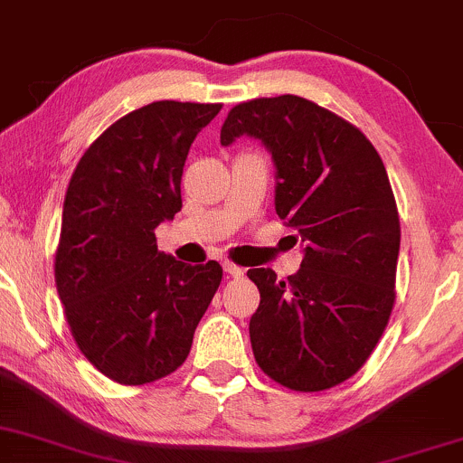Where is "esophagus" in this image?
Returning a JSON list of instances; mask_svg holds the SVG:
<instances>
[{"label":"esophagus","instance_id":"obj_1","mask_svg":"<svg viewBox=\"0 0 463 463\" xmlns=\"http://www.w3.org/2000/svg\"><path fill=\"white\" fill-rule=\"evenodd\" d=\"M222 269H225V273L232 275V277H242L244 275V269H241V266H236V264H232V262L222 264Z\"/></svg>","mask_w":463,"mask_h":463}]
</instances>
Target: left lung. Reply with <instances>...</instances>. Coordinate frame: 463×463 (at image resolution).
Returning <instances> with one entry per match:
<instances>
[{
	"mask_svg": "<svg viewBox=\"0 0 463 463\" xmlns=\"http://www.w3.org/2000/svg\"><path fill=\"white\" fill-rule=\"evenodd\" d=\"M241 136L273 157L275 212L303 244L286 281L249 269L255 362L290 390L334 388L371 357L394 306L401 225L388 173L355 125L297 95L232 108L221 145Z\"/></svg>",
	"mask_w": 463,
	"mask_h": 463,
	"instance_id": "8db88e82",
	"label": "left lung"
}]
</instances>
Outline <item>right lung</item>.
Returning <instances> with one entry per match:
<instances>
[{
  "mask_svg": "<svg viewBox=\"0 0 463 463\" xmlns=\"http://www.w3.org/2000/svg\"><path fill=\"white\" fill-rule=\"evenodd\" d=\"M221 103L154 101L92 143L71 175L56 251V288L80 351L123 385L182 366L222 279L157 251L156 227L182 210L190 145Z\"/></svg>",
  "mask_w": 463,
  "mask_h": 463,
  "instance_id": "add662e5",
  "label": "right lung"
}]
</instances>
